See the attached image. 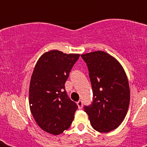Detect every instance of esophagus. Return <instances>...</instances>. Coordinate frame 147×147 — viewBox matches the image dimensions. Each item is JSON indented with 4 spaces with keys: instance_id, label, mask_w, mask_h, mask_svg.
<instances>
[{
    "instance_id": "1",
    "label": "esophagus",
    "mask_w": 147,
    "mask_h": 147,
    "mask_svg": "<svg viewBox=\"0 0 147 147\" xmlns=\"http://www.w3.org/2000/svg\"><path fill=\"white\" fill-rule=\"evenodd\" d=\"M77 105H78V107L79 109H82V106H83V102L82 100H78V102H77Z\"/></svg>"
}]
</instances>
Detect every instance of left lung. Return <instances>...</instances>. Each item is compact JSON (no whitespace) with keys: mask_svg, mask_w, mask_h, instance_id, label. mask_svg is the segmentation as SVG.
Wrapping results in <instances>:
<instances>
[{"mask_svg":"<svg viewBox=\"0 0 147 147\" xmlns=\"http://www.w3.org/2000/svg\"><path fill=\"white\" fill-rule=\"evenodd\" d=\"M86 62L93 100L84 109L92 127L107 133L124 120L130 104V87L124 69L117 60L103 51L81 55Z\"/></svg>","mask_w":147,"mask_h":147,"instance_id":"left-lung-1","label":"left lung"}]
</instances>
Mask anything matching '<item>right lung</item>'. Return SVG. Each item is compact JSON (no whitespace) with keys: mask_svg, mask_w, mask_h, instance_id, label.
<instances>
[{"mask_svg":"<svg viewBox=\"0 0 147 147\" xmlns=\"http://www.w3.org/2000/svg\"><path fill=\"white\" fill-rule=\"evenodd\" d=\"M79 54L59 50L45 53L36 64L29 89V104L42 130L59 135L69 129L78 105L68 97L65 83Z\"/></svg>","mask_w":147,"mask_h":147,"instance_id":"right-lung-1","label":"right lung"}]
</instances>
